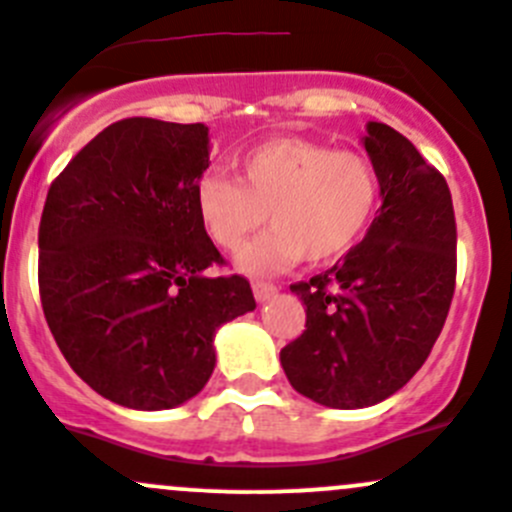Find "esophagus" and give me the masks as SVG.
Listing matches in <instances>:
<instances>
[{"label": "esophagus", "instance_id": "34e87169", "mask_svg": "<svg viewBox=\"0 0 512 512\" xmlns=\"http://www.w3.org/2000/svg\"><path fill=\"white\" fill-rule=\"evenodd\" d=\"M252 294H255L257 302H267V299H272L277 294V287L270 285V282H262V280H255L252 282Z\"/></svg>", "mask_w": 512, "mask_h": 512}]
</instances>
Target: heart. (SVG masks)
Here are the masks:
<instances>
[{"label":"heart","mask_w":512,"mask_h":512,"mask_svg":"<svg viewBox=\"0 0 512 512\" xmlns=\"http://www.w3.org/2000/svg\"><path fill=\"white\" fill-rule=\"evenodd\" d=\"M240 180L210 170L195 203L210 240L240 252L267 223L272 230L237 257L250 275L275 272L304 257L324 265L347 255L379 210L381 180L369 158L304 138H270L237 156Z\"/></svg>","instance_id":"heart-1"}]
</instances>
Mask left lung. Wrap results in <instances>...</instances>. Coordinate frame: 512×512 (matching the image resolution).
I'll use <instances>...</instances> for the list:
<instances>
[{
  "mask_svg": "<svg viewBox=\"0 0 512 512\" xmlns=\"http://www.w3.org/2000/svg\"><path fill=\"white\" fill-rule=\"evenodd\" d=\"M381 208L342 262L292 285L307 324L280 352L289 384L329 409L389 399L423 366L456 289V215L446 178L409 138L366 123Z\"/></svg>",
  "mask_w": 512,
  "mask_h": 512,
  "instance_id": "left-lung-1",
  "label": "left lung"
}]
</instances>
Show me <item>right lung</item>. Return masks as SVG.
Instances as JSON below:
<instances>
[{"mask_svg":"<svg viewBox=\"0 0 512 512\" xmlns=\"http://www.w3.org/2000/svg\"><path fill=\"white\" fill-rule=\"evenodd\" d=\"M208 126L123 118L51 183L39 225V294L71 369L103 399L163 411L203 391L220 324L255 309L195 203Z\"/></svg>","mask_w":512,"mask_h":512,"instance_id":"add662e5","label":"right lung"}]
</instances>
